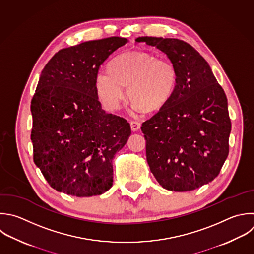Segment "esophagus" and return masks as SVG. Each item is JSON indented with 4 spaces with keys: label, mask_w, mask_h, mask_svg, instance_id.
I'll use <instances>...</instances> for the list:
<instances>
[{
    "label": "esophagus",
    "mask_w": 254,
    "mask_h": 254,
    "mask_svg": "<svg viewBox=\"0 0 254 254\" xmlns=\"http://www.w3.org/2000/svg\"><path fill=\"white\" fill-rule=\"evenodd\" d=\"M130 125H131L132 131H138L140 129V127H141V124L138 121H131Z\"/></svg>",
    "instance_id": "obj_1"
}]
</instances>
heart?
Returning a JSON list of instances; mask_svg holds the SVG:
<instances>
[{
  "mask_svg": "<svg viewBox=\"0 0 254 254\" xmlns=\"http://www.w3.org/2000/svg\"><path fill=\"white\" fill-rule=\"evenodd\" d=\"M178 69L167 59L147 53H130L116 58L110 70H100L95 87L100 101L114 110L124 97L123 86H128L129 100L144 112H156L172 97L178 83Z\"/></svg>",
  "mask_w": 254,
  "mask_h": 254,
  "instance_id": "heart-1",
  "label": "heart"
}]
</instances>
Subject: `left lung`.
<instances>
[{
    "label": "left lung",
    "instance_id": "left-lung-1",
    "mask_svg": "<svg viewBox=\"0 0 254 254\" xmlns=\"http://www.w3.org/2000/svg\"><path fill=\"white\" fill-rule=\"evenodd\" d=\"M178 69L176 89L141 130L150 170L166 190L188 191L217 177L228 155L231 123L227 99L206 61L178 39L140 37Z\"/></svg>",
    "mask_w": 254,
    "mask_h": 254
}]
</instances>
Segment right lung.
I'll return each instance as SVG.
<instances>
[{
	"label": "right lung",
	"mask_w": 254,
	"mask_h": 254,
	"mask_svg": "<svg viewBox=\"0 0 254 254\" xmlns=\"http://www.w3.org/2000/svg\"><path fill=\"white\" fill-rule=\"evenodd\" d=\"M126 43L111 37L61 50L42 71L31 104L34 162L58 191L84 197L112 187V160L131 128L102 109L95 77Z\"/></svg>",
	"instance_id": "right-lung-1"
}]
</instances>
